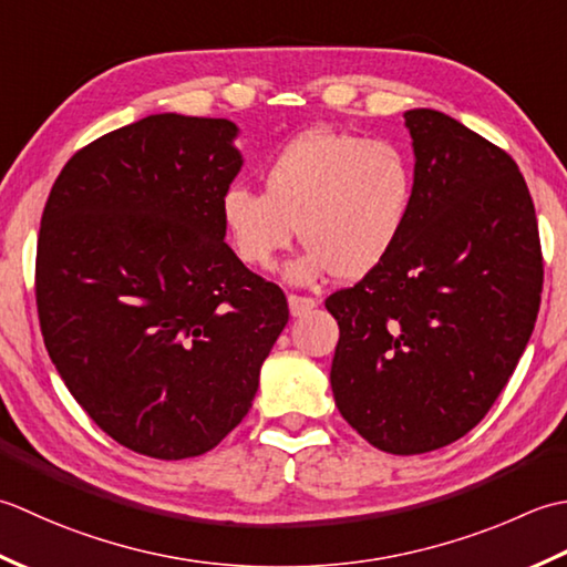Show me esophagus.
<instances>
[{"label":"esophagus","instance_id":"1","mask_svg":"<svg viewBox=\"0 0 567 567\" xmlns=\"http://www.w3.org/2000/svg\"><path fill=\"white\" fill-rule=\"evenodd\" d=\"M316 306H318V300H316V298L296 296V293L288 296V308H291V316H293V318H303V316H308L310 310H313Z\"/></svg>","mask_w":567,"mask_h":567}]
</instances>
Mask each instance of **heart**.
Returning <instances> with one entry per match:
<instances>
[{
    "label": "heart",
    "instance_id": "obj_1",
    "mask_svg": "<svg viewBox=\"0 0 567 567\" xmlns=\"http://www.w3.org/2000/svg\"><path fill=\"white\" fill-rule=\"evenodd\" d=\"M264 193L227 188L219 219L237 257L269 267L291 247L296 227L306 251L286 267L293 284L334 274L354 281L396 249L413 205L411 158L391 142L313 130L279 148L261 173Z\"/></svg>",
    "mask_w": 567,
    "mask_h": 567
}]
</instances>
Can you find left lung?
I'll list each match as a JSON object with an SVG mask.
<instances>
[{"label": "left lung", "instance_id": "1", "mask_svg": "<svg viewBox=\"0 0 567 567\" xmlns=\"http://www.w3.org/2000/svg\"><path fill=\"white\" fill-rule=\"evenodd\" d=\"M413 205L389 259L332 293L342 419L391 455L455 443L487 415L536 326L538 223L514 158L437 110L403 112Z\"/></svg>", "mask_w": 567, "mask_h": 567}]
</instances>
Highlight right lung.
Masks as SVG:
<instances>
[{
	"label": "right lung",
	"instance_id": "1",
	"mask_svg": "<svg viewBox=\"0 0 567 567\" xmlns=\"http://www.w3.org/2000/svg\"><path fill=\"white\" fill-rule=\"evenodd\" d=\"M237 134L148 114L80 148L43 207L45 350L90 419L148 457L203 455L239 425L288 322L281 288L225 245Z\"/></svg>",
	"mask_w": 567,
	"mask_h": 567
}]
</instances>
